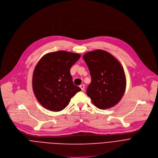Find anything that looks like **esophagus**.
Returning a JSON list of instances; mask_svg holds the SVG:
<instances>
[{
    "mask_svg": "<svg viewBox=\"0 0 158 158\" xmlns=\"http://www.w3.org/2000/svg\"><path fill=\"white\" fill-rule=\"evenodd\" d=\"M80 88L81 89L82 91H84V90H85V85H80Z\"/></svg>",
    "mask_w": 158,
    "mask_h": 158,
    "instance_id": "esophagus-1",
    "label": "esophagus"
}]
</instances>
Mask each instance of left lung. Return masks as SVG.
<instances>
[{
  "label": "left lung",
  "mask_w": 158,
  "mask_h": 158,
  "mask_svg": "<svg viewBox=\"0 0 158 158\" xmlns=\"http://www.w3.org/2000/svg\"><path fill=\"white\" fill-rule=\"evenodd\" d=\"M83 57L91 78L86 89L87 95L100 109L114 106L123 97L127 85L120 63L102 50L88 52Z\"/></svg>",
  "instance_id": "left-lung-1"
}]
</instances>
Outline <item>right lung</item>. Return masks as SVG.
I'll use <instances>...</instances> for the list:
<instances>
[{
	"instance_id": "1",
	"label": "right lung",
	"mask_w": 158,
	"mask_h": 158,
	"mask_svg": "<svg viewBox=\"0 0 158 158\" xmlns=\"http://www.w3.org/2000/svg\"><path fill=\"white\" fill-rule=\"evenodd\" d=\"M80 55L58 51L49 53L39 61L34 72L32 86L39 102L52 111L64 110L81 91L73 84L70 70Z\"/></svg>"
}]
</instances>
